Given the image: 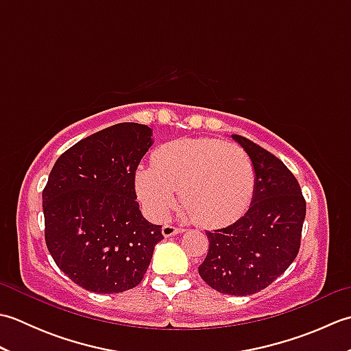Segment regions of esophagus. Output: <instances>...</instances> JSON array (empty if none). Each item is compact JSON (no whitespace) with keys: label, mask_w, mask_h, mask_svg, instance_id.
Segmentation results:
<instances>
[{"label":"esophagus","mask_w":351,"mask_h":351,"mask_svg":"<svg viewBox=\"0 0 351 351\" xmlns=\"http://www.w3.org/2000/svg\"><path fill=\"white\" fill-rule=\"evenodd\" d=\"M182 230H184V229H178V228H175V226H171V225H164L162 229H161V232H162L164 237L169 238V237L176 235V234H181Z\"/></svg>","instance_id":"esophagus-1"}]
</instances>
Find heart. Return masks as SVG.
I'll use <instances>...</instances> for the list:
<instances>
[{"mask_svg":"<svg viewBox=\"0 0 351 351\" xmlns=\"http://www.w3.org/2000/svg\"><path fill=\"white\" fill-rule=\"evenodd\" d=\"M136 190L155 219H162L181 190V202L199 225L220 228L247 210L255 193V169L247 152L214 138H182L164 145L154 164L140 167Z\"/></svg>","mask_w":351,"mask_h":351,"instance_id":"b5f03b06","label":"heart"}]
</instances>
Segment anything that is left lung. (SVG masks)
I'll return each mask as SVG.
<instances>
[{"instance_id":"1","label":"left lung","mask_w":351,"mask_h":351,"mask_svg":"<svg viewBox=\"0 0 351 351\" xmlns=\"http://www.w3.org/2000/svg\"><path fill=\"white\" fill-rule=\"evenodd\" d=\"M250 156L255 193L241 219L206 232L210 250L199 274L213 289L250 295L267 288L293 264L300 249L306 202L288 167L249 138L232 136Z\"/></svg>"}]
</instances>
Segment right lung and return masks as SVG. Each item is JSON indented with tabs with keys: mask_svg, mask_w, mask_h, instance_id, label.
<instances>
[{
	"mask_svg": "<svg viewBox=\"0 0 351 351\" xmlns=\"http://www.w3.org/2000/svg\"><path fill=\"white\" fill-rule=\"evenodd\" d=\"M152 130L117 123L60 155L42 193L45 241L57 267L87 291L116 294L143 279L161 226L137 204L136 170Z\"/></svg>",
	"mask_w": 351,
	"mask_h": 351,
	"instance_id": "obj_1",
	"label": "right lung"
}]
</instances>
